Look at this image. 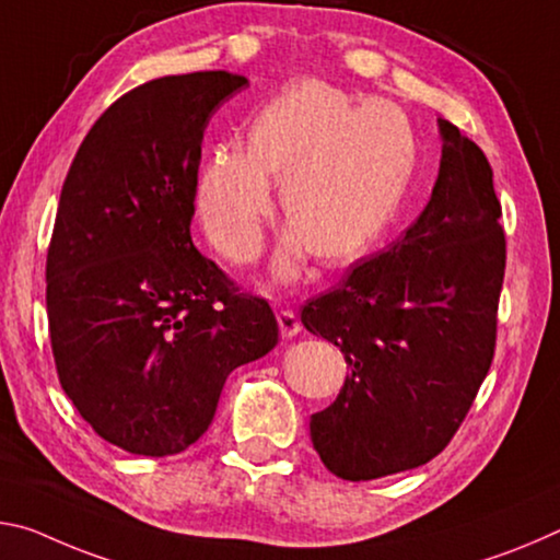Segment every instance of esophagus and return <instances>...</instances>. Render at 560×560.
Instances as JSON below:
<instances>
[{
	"instance_id": "34e87169",
	"label": "esophagus",
	"mask_w": 560,
	"mask_h": 560,
	"mask_svg": "<svg viewBox=\"0 0 560 560\" xmlns=\"http://www.w3.org/2000/svg\"><path fill=\"white\" fill-rule=\"evenodd\" d=\"M278 325H280V335L290 340V337H295L302 332V323L300 317L292 313V310H280L278 313Z\"/></svg>"
}]
</instances>
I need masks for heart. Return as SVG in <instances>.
Returning <instances> with one entry per match:
<instances>
[{"mask_svg": "<svg viewBox=\"0 0 560 560\" xmlns=\"http://www.w3.org/2000/svg\"><path fill=\"white\" fill-rule=\"evenodd\" d=\"M417 149L405 112L362 101L319 79H300L265 104L247 145L218 143L196 180L208 241L233 262L262 245L272 182L290 220L272 255L275 280H295L315 253L327 265L357 260L380 241L405 200Z\"/></svg>", "mask_w": 560, "mask_h": 560, "instance_id": "1", "label": "heart"}]
</instances>
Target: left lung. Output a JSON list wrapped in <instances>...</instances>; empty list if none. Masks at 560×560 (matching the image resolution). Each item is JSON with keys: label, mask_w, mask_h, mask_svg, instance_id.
<instances>
[{"label": "left lung", "mask_w": 560, "mask_h": 560, "mask_svg": "<svg viewBox=\"0 0 560 560\" xmlns=\"http://www.w3.org/2000/svg\"><path fill=\"white\" fill-rule=\"evenodd\" d=\"M442 161L427 208L387 253L302 307L307 332L350 364L345 387L310 419L319 459L345 481L432 462L487 377L506 268L487 155L439 118Z\"/></svg>", "instance_id": "8db88e82"}]
</instances>
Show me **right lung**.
<instances>
[{
    "mask_svg": "<svg viewBox=\"0 0 560 560\" xmlns=\"http://www.w3.org/2000/svg\"><path fill=\"white\" fill-rule=\"evenodd\" d=\"M241 73L153 79L101 114L63 180L47 255V315L67 397L108 444L186 452L235 366L278 345L260 298L190 241L200 143Z\"/></svg>",
    "mask_w": 560,
    "mask_h": 560,
    "instance_id": "1",
    "label": "right lung"
}]
</instances>
